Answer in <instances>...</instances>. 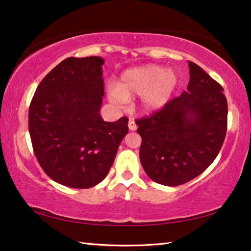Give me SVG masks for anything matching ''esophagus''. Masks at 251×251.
Returning <instances> with one entry per match:
<instances>
[{
	"label": "esophagus",
	"mask_w": 251,
	"mask_h": 251,
	"mask_svg": "<svg viewBox=\"0 0 251 251\" xmlns=\"http://www.w3.org/2000/svg\"><path fill=\"white\" fill-rule=\"evenodd\" d=\"M128 128H129V130H135L136 128H137V125H136V123H135V121L133 120V118H129V121H128Z\"/></svg>",
	"instance_id": "esophagus-1"
}]
</instances>
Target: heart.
<instances>
[{
	"label": "heart",
	"mask_w": 251,
	"mask_h": 251,
	"mask_svg": "<svg viewBox=\"0 0 251 251\" xmlns=\"http://www.w3.org/2000/svg\"><path fill=\"white\" fill-rule=\"evenodd\" d=\"M179 83L177 74L164 66L147 64L126 70L116 86L108 88L109 100L117 104L141 96V107L147 113L163 108Z\"/></svg>",
	"instance_id": "1"
}]
</instances>
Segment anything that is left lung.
<instances>
[{
	"mask_svg": "<svg viewBox=\"0 0 251 251\" xmlns=\"http://www.w3.org/2000/svg\"><path fill=\"white\" fill-rule=\"evenodd\" d=\"M187 92L151 116L136 120L141 163L148 177L178 186L201 175L215 160L227 131L228 106L222 85L188 63Z\"/></svg>",
	"mask_w": 251,
	"mask_h": 251,
	"instance_id": "obj_1",
	"label": "left lung"
}]
</instances>
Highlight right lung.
I'll list each match as a JSON object with an SVG mask.
<instances>
[{"instance_id": "obj_1", "label": "right lung", "mask_w": 251, "mask_h": 251, "mask_svg": "<svg viewBox=\"0 0 251 251\" xmlns=\"http://www.w3.org/2000/svg\"><path fill=\"white\" fill-rule=\"evenodd\" d=\"M99 56L69 57L42 79L28 108L34 154L46 175L72 188H90L107 176L128 118L104 122Z\"/></svg>"}]
</instances>
